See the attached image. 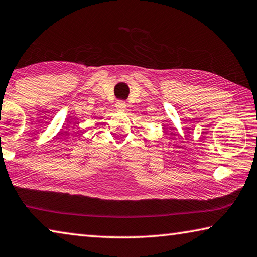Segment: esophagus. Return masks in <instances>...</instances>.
Segmentation results:
<instances>
[{"label": "esophagus", "mask_w": 257, "mask_h": 257, "mask_svg": "<svg viewBox=\"0 0 257 257\" xmlns=\"http://www.w3.org/2000/svg\"><path fill=\"white\" fill-rule=\"evenodd\" d=\"M115 107L119 112H124L125 108H127V104H125L124 101H116Z\"/></svg>", "instance_id": "34e87169"}]
</instances>
